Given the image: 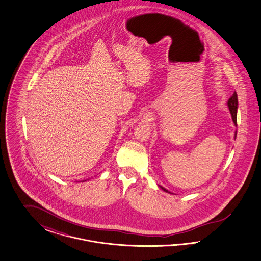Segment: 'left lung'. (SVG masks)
<instances>
[{
    "instance_id": "8db88e82",
    "label": "left lung",
    "mask_w": 261,
    "mask_h": 261,
    "mask_svg": "<svg viewBox=\"0 0 261 261\" xmlns=\"http://www.w3.org/2000/svg\"><path fill=\"white\" fill-rule=\"evenodd\" d=\"M228 106H229V112H230V114H231V118H232V120H233V123H234L236 125H237V106H238V100H237V92H234L233 95L229 97V100H228ZM234 135H236L234 138H237V132H236V134ZM160 188L164 190V191L170 193V191L166 190L165 188H163V187H161V186H160Z\"/></svg>"
}]
</instances>
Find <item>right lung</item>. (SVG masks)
<instances>
[{
  "label": "right lung",
  "instance_id": "1",
  "mask_svg": "<svg viewBox=\"0 0 261 261\" xmlns=\"http://www.w3.org/2000/svg\"><path fill=\"white\" fill-rule=\"evenodd\" d=\"M85 181H86V180H85ZM82 182H84V181H82Z\"/></svg>",
  "mask_w": 261,
  "mask_h": 261
}]
</instances>
